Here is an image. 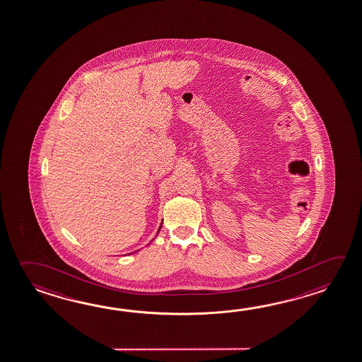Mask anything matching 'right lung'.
Masks as SVG:
<instances>
[{
	"label": "right lung",
	"instance_id": "1",
	"mask_svg": "<svg viewBox=\"0 0 362 362\" xmlns=\"http://www.w3.org/2000/svg\"><path fill=\"white\" fill-rule=\"evenodd\" d=\"M161 226H163V223H161V224H160V228H158V230H157L156 235H157V234H158V233H160V229H161ZM153 239H155V238H153ZM153 239H152V240H153ZM138 251H139V250H138ZM132 253H134V252H130V253H128V255H132Z\"/></svg>",
	"mask_w": 362,
	"mask_h": 362
}]
</instances>
